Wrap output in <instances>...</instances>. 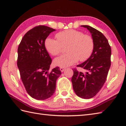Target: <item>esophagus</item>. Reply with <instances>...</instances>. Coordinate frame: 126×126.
Returning <instances> with one entry per match:
<instances>
[{
    "instance_id": "esophagus-1",
    "label": "esophagus",
    "mask_w": 126,
    "mask_h": 126,
    "mask_svg": "<svg viewBox=\"0 0 126 126\" xmlns=\"http://www.w3.org/2000/svg\"><path fill=\"white\" fill-rule=\"evenodd\" d=\"M65 69V68H63V67H61V68H60V70H61V71L62 72H63L64 71Z\"/></svg>"
}]
</instances>
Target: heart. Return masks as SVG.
Masks as SVG:
<instances>
[{
    "mask_svg": "<svg viewBox=\"0 0 126 126\" xmlns=\"http://www.w3.org/2000/svg\"><path fill=\"white\" fill-rule=\"evenodd\" d=\"M57 39L48 37L44 45L47 51L52 56L59 55L63 47H66V54L56 58L53 63L56 66L65 68L73 65L79 60L87 61L92 55L94 42L92 37L75 30H66L56 34Z\"/></svg>",
    "mask_w": 126,
    "mask_h": 126,
    "instance_id": "heart-1",
    "label": "heart"
}]
</instances>
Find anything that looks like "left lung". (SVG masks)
Segmentation results:
<instances>
[{
	"mask_svg": "<svg viewBox=\"0 0 126 126\" xmlns=\"http://www.w3.org/2000/svg\"><path fill=\"white\" fill-rule=\"evenodd\" d=\"M81 26L87 28L92 34L94 48L90 57L77 65L84 69L86 73L74 69L71 82L77 96L89 99L97 94L106 82L111 65V47L107 39L101 32L88 25Z\"/></svg>",
	"mask_w": 126,
	"mask_h": 126,
	"instance_id": "8db88e82",
	"label": "left lung"
}]
</instances>
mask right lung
<instances>
[{"instance_id":"1","label":"right lung","mask_w":126,"mask_h":126,"mask_svg":"<svg viewBox=\"0 0 126 126\" xmlns=\"http://www.w3.org/2000/svg\"><path fill=\"white\" fill-rule=\"evenodd\" d=\"M56 30L39 25L26 33L18 48L17 65L20 77L29 95L38 100H44L54 94L60 68L50 73L51 58L45 47V41Z\"/></svg>"}]
</instances>
